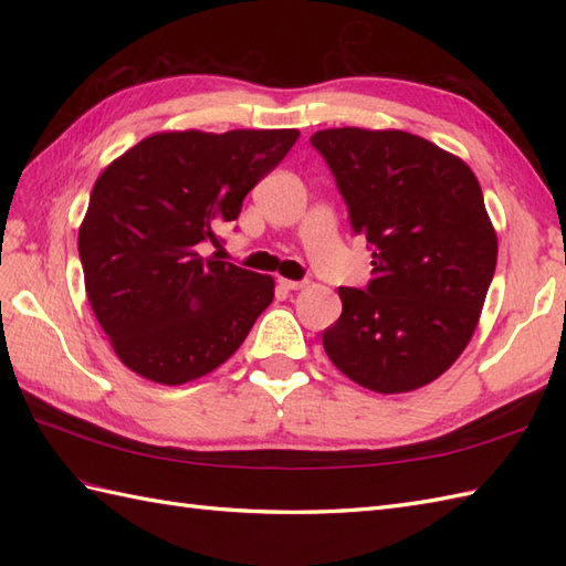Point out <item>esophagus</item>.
<instances>
[{
	"label": "esophagus",
	"instance_id": "esophagus-1",
	"mask_svg": "<svg viewBox=\"0 0 566 566\" xmlns=\"http://www.w3.org/2000/svg\"><path fill=\"white\" fill-rule=\"evenodd\" d=\"M280 286H284V290H302V286H306V282H294V280H284V276H282V280H280Z\"/></svg>",
	"mask_w": 566,
	"mask_h": 566
}]
</instances>
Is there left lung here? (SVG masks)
Returning <instances> with one entry per match:
<instances>
[{
  "label": "left lung",
  "mask_w": 566,
  "mask_h": 566,
  "mask_svg": "<svg viewBox=\"0 0 566 566\" xmlns=\"http://www.w3.org/2000/svg\"><path fill=\"white\" fill-rule=\"evenodd\" d=\"M371 245L375 280L340 286L323 333L331 363L377 394H406L448 371L472 340L499 238L479 179L457 155L406 130L326 128L311 136Z\"/></svg>",
  "instance_id": "1"
}]
</instances>
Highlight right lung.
I'll use <instances>...</instances> for the list:
<instances>
[{"label":"right lung","mask_w":566,"mask_h":566,"mask_svg":"<svg viewBox=\"0 0 566 566\" xmlns=\"http://www.w3.org/2000/svg\"><path fill=\"white\" fill-rule=\"evenodd\" d=\"M296 128L160 130L94 182L77 248L84 292L116 357L155 384L195 381L231 357L274 298V280L203 258Z\"/></svg>","instance_id":"add662e5"}]
</instances>
